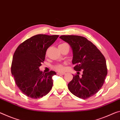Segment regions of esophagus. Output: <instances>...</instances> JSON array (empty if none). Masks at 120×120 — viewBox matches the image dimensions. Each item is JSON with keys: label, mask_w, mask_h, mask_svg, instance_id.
<instances>
[{"label": "esophagus", "mask_w": 120, "mask_h": 120, "mask_svg": "<svg viewBox=\"0 0 120 120\" xmlns=\"http://www.w3.org/2000/svg\"><path fill=\"white\" fill-rule=\"evenodd\" d=\"M57 74L58 75H64L65 74V72H58V73H57Z\"/></svg>", "instance_id": "esophagus-1"}]
</instances>
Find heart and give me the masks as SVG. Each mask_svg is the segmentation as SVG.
Segmentation results:
<instances>
[{
	"instance_id": "heart-1",
	"label": "heart",
	"mask_w": 120,
	"mask_h": 120,
	"mask_svg": "<svg viewBox=\"0 0 120 120\" xmlns=\"http://www.w3.org/2000/svg\"><path fill=\"white\" fill-rule=\"evenodd\" d=\"M66 45L65 43H62L60 45H59L58 46H61V45ZM53 69H54L55 70H56L58 72H63L64 70V66L63 65V64H57L56 65H54L53 66Z\"/></svg>"
}]
</instances>
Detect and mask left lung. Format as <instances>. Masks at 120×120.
I'll list each match as a JSON object with an SVG mask.
<instances>
[{
  "label": "left lung",
  "mask_w": 120,
  "mask_h": 120,
  "mask_svg": "<svg viewBox=\"0 0 120 120\" xmlns=\"http://www.w3.org/2000/svg\"><path fill=\"white\" fill-rule=\"evenodd\" d=\"M60 38L70 45L73 50V69L78 72L68 84L75 96L86 99L96 94L102 87L107 74L106 61L96 46L84 37L62 35ZM82 71L79 77V72Z\"/></svg>",
  "instance_id": "obj_1"
}]
</instances>
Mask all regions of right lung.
I'll return each instance as SVG.
<instances>
[{"label":"right lung","mask_w":120,"mask_h":120,"mask_svg":"<svg viewBox=\"0 0 120 120\" xmlns=\"http://www.w3.org/2000/svg\"><path fill=\"white\" fill-rule=\"evenodd\" d=\"M58 35L38 34L21 43L13 56L11 72L15 84L24 94L32 99L47 95L52 87V77L56 74L50 71L45 74L39 67L45 61L47 49Z\"/></svg>","instance_id":"1"}]
</instances>
